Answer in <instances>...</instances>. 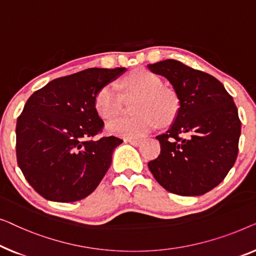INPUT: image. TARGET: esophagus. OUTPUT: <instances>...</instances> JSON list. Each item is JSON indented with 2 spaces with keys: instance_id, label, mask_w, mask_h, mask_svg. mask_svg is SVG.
I'll return each mask as SVG.
<instances>
[{
  "instance_id": "1",
  "label": "esophagus",
  "mask_w": 256,
  "mask_h": 256,
  "mask_svg": "<svg viewBox=\"0 0 256 256\" xmlns=\"http://www.w3.org/2000/svg\"><path fill=\"white\" fill-rule=\"evenodd\" d=\"M125 142H130V144H131V145H133V146H139L140 144L142 142V139H133V138H128V139L125 140Z\"/></svg>"
}]
</instances>
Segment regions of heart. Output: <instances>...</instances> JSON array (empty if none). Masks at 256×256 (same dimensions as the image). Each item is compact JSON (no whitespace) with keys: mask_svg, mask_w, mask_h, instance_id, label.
Wrapping results in <instances>:
<instances>
[{"mask_svg":"<svg viewBox=\"0 0 256 256\" xmlns=\"http://www.w3.org/2000/svg\"><path fill=\"white\" fill-rule=\"evenodd\" d=\"M124 95L138 97L133 106L134 117L118 118L108 124V131L128 138L146 136L160 124L172 120L178 109L175 92L164 87L161 78L152 72L136 70L122 81ZM122 96L112 84H106L95 95V109L103 120H112L122 110Z\"/></svg>","mask_w":256,"mask_h":256,"instance_id":"1","label":"heart"}]
</instances>
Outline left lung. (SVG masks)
I'll return each instance as SVG.
<instances>
[{
	"mask_svg": "<svg viewBox=\"0 0 256 256\" xmlns=\"http://www.w3.org/2000/svg\"><path fill=\"white\" fill-rule=\"evenodd\" d=\"M180 100L175 122L159 134L161 152L148 168L169 192L204 195L226 178L239 150L241 122L232 96L212 75L178 60L148 64Z\"/></svg>",
	"mask_w": 256,
	"mask_h": 256,
	"instance_id": "1",
	"label": "left lung"
}]
</instances>
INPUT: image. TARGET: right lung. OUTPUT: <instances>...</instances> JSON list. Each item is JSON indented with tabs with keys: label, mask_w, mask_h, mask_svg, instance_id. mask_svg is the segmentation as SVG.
Masks as SVG:
<instances>
[{
	"label": "right lung",
	"mask_w": 256,
	"mask_h": 256,
	"mask_svg": "<svg viewBox=\"0 0 256 256\" xmlns=\"http://www.w3.org/2000/svg\"><path fill=\"white\" fill-rule=\"evenodd\" d=\"M125 70L88 68L58 78L28 97L16 125L17 164L42 197L80 200L102 181L123 140L95 139L104 128L95 95Z\"/></svg>",
	"instance_id": "obj_1"
}]
</instances>
